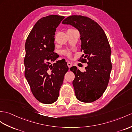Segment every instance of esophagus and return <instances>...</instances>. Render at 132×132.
<instances>
[{
  "label": "esophagus",
  "instance_id": "1",
  "mask_svg": "<svg viewBox=\"0 0 132 132\" xmlns=\"http://www.w3.org/2000/svg\"><path fill=\"white\" fill-rule=\"evenodd\" d=\"M67 65H68V67H69V68H70V67H71L72 66V64L70 63V62H68V63H67Z\"/></svg>",
  "mask_w": 132,
  "mask_h": 132
}]
</instances>
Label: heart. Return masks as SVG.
<instances>
[{
  "label": "heart",
  "mask_w": 132,
  "mask_h": 132,
  "mask_svg": "<svg viewBox=\"0 0 132 132\" xmlns=\"http://www.w3.org/2000/svg\"><path fill=\"white\" fill-rule=\"evenodd\" d=\"M63 54H64V55H65L67 56H69V57L71 55V52H70V51H69L68 50L63 51Z\"/></svg>",
  "instance_id": "obj_1"
}]
</instances>
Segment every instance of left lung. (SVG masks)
Instances as JSON below:
<instances>
[{
    "label": "left lung",
    "instance_id": "1",
    "mask_svg": "<svg viewBox=\"0 0 132 132\" xmlns=\"http://www.w3.org/2000/svg\"><path fill=\"white\" fill-rule=\"evenodd\" d=\"M62 23L76 27L81 35V51L79 59L87 63L85 72H81L73 66L70 70L75 75L73 81L77 98L83 102L97 100L106 89L112 69L111 47L103 29L97 22L86 16L73 15Z\"/></svg>",
    "mask_w": 132,
    "mask_h": 132
}]
</instances>
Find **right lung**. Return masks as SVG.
Returning a JSON list of instances; mask_svg holds the SVG:
<instances>
[{"label": "right lung", "instance_id": "1", "mask_svg": "<svg viewBox=\"0 0 132 132\" xmlns=\"http://www.w3.org/2000/svg\"><path fill=\"white\" fill-rule=\"evenodd\" d=\"M64 16L50 15L35 24L25 43L24 76L34 97L41 103L50 104L59 97L64 77L68 70L64 59L54 62L59 55L55 49L56 28Z\"/></svg>", "mask_w": 132, "mask_h": 132}]
</instances>
